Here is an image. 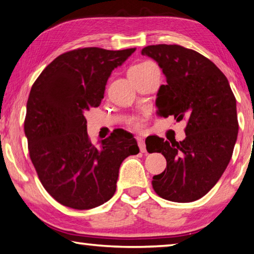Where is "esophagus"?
<instances>
[{
  "label": "esophagus",
  "mask_w": 254,
  "mask_h": 254,
  "mask_svg": "<svg viewBox=\"0 0 254 254\" xmlns=\"http://www.w3.org/2000/svg\"><path fill=\"white\" fill-rule=\"evenodd\" d=\"M136 140H137V145H139L140 151L144 153L145 151H147V149H145V143H144L143 139H141V137H136Z\"/></svg>",
  "instance_id": "obj_1"
}]
</instances>
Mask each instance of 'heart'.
<instances>
[{
    "instance_id": "heart-1",
    "label": "heart",
    "mask_w": 254,
    "mask_h": 254,
    "mask_svg": "<svg viewBox=\"0 0 254 254\" xmlns=\"http://www.w3.org/2000/svg\"><path fill=\"white\" fill-rule=\"evenodd\" d=\"M149 65H152V64H151V63H142V64H139V65H135V66L131 67V68H130V70H128V72L134 71V70H137V69H140V68H143V67H145V66H149ZM133 126H134L136 128H140V127H141V122H139V121H134V122H133Z\"/></svg>"
}]
</instances>
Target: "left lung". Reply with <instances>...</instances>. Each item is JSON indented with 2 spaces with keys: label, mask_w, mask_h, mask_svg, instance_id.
Returning a JSON list of instances; mask_svg holds the SVG:
<instances>
[{
  "label": "left lung",
  "mask_w": 254,
  "mask_h": 254,
  "mask_svg": "<svg viewBox=\"0 0 254 254\" xmlns=\"http://www.w3.org/2000/svg\"><path fill=\"white\" fill-rule=\"evenodd\" d=\"M141 54L158 63L167 78L157 93L160 117L187 120L183 141L156 137L148 152H161L163 173L153 176L157 194L170 201L201 198L224 173L238 139L236 100L225 75L195 50L178 45L148 46Z\"/></svg>",
  "instance_id": "1"
}]
</instances>
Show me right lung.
<instances>
[{
  "label": "right lung",
  "instance_id": "right-lung-1",
  "mask_svg": "<svg viewBox=\"0 0 254 254\" xmlns=\"http://www.w3.org/2000/svg\"><path fill=\"white\" fill-rule=\"evenodd\" d=\"M134 51L92 47L63 54L30 91L24 121L30 158L42 186L64 206L83 210L106 203L117 190L121 163L139 153L136 140L124 130L95 147L85 118L101 105L112 71Z\"/></svg>",
  "mask_w": 254,
  "mask_h": 254
}]
</instances>
